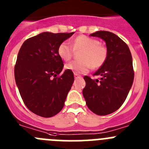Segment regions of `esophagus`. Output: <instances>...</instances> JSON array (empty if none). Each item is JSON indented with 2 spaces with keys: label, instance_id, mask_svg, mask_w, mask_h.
Returning <instances> with one entry per match:
<instances>
[{
  "label": "esophagus",
  "instance_id": "34e87169",
  "mask_svg": "<svg viewBox=\"0 0 149 149\" xmlns=\"http://www.w3.org/2000/svg\"><path fill=\"white\" fill-rule=\"evenodd\" d=\"M74 77L76 78V79H77V78L81 77V76H80L79 74H78V73H74Z\"/></svg>",
  "mask_w": 149,
  "mask_h": 149
}]
</instances>
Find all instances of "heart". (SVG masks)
I'll return each instance as SVG.
<instances>
[{"mask_svg":"<svg viewBox=\"0 0 149 149\" xmlns=\"http://www.w3.org/2000/svg\"><path fill=\"white\" fill-rule=\"evenodd\" d=\"M71 46L62 42L58 47V54L65 61L71 59L73 53L81 51L79 61H73L65 65L67 70L75 73H84L91 69H100L106 62L108 56V48L101 45L97 39L86 36H79L71 42Z\"/></svg>","mask_w":149,"mask_h":149,"instance_id":"heart-1","label":"heart"}]
</instances>
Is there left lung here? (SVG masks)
I'll return each mask as SVG.
<instances>
[{"mask_svg": "<svg viewBox=\"0 0 149 149\" xmlns=\"http://www.w3.org/2000/svg\"><path fill=\"white\" fill-rule=\"evenodd\" d=\"M91 36L106 43V62L93 75L100 79L84 76L86 85L82 91L87 106L94 113L104 116L118 110L126 100L134 81L133 61L128 45L114 33L98 31Z\"/></svg>", "mask_w": 149, "mask_h": 149, "instance_id": "left-lung-1", "label": "left lung"}]
</instances>
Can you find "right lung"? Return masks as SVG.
I'll return each mask as SVG.
<instances>
[{"label": "right lung", "mask_w": 149, "mask_h": 149, "mask_svg": "<svg viewBox=\"0 0 149 149\" xmlns=\"http://www.w3.org/2000/svg\"><path fill=\"white\" fill-rule=\"evenodd\" d=\"M74 33L45 32L23 43L15 65V79L23 102L33 113L48 118L59 113L74 81L58 54L60 44Z\"/></svg>", "instance_id": "1"}]
</instances>
